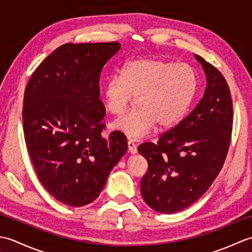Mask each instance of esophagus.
Returning a JSON list of instances; mask_svg holds the SVG:
<instances>
[{"mask_svg":"<svg viewBox=\"0 0 252 252\" xmlns=\"http://www.w3.org/2000/svg\"><path fill=\"white\" fill-rule=\"evenodd\" d=\"M127 149H129V153L134 155L137 153V147H136V144L133 142L132 140L127 141Z\"/></svg>","mask_w":252,"mask_h":252,"instance_id":"1","label":"esophagus"}]
</instances>
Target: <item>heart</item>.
Masks as SVG:
<instances>
[{
  "mask_svg": "<svg viewBox=\"0 0 252 252\" xmlns=\"http://www.w3.org/2000/svg\"><path fill=\"white\" fill-rule=\"evenodd\" d=\"M198 90V76L189 63L161 58H142L127 63L120 73H112L103 85L106 109L120 116L136 96L135 110L114 122L117 130L142 138L155 126L170 127L183 119Z\"/></svg>",
  "mask_w": 252,
  "mask_h": 252,
  "instance_id": "heart-1",
  "label": "heart"
}]
</instances>
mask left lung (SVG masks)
<instances>
[{
    "label": "left lung",
    "mask_w": 252,
    "mask_h": 252,
    "mask_svg": "<svg viewBox=\"0 0 252 252\" xmlns=\"http://www.w3.org/2000/svg\"><path fill=\"white\" fill-rule=\"evenodd\" d=\"M195 57L207 76L203 97L156 144L143 143L137 148L148 162L141 181L143 199L167 215L184 210L209 189L225 161L232 138L233 104L226 80L201 56Z\"/></svg>",
    "instance_id": "obj_1"
}]
</instances>
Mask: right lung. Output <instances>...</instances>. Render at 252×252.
Returning <instances> with one entry per match:
<instances>
[{"label": "right lung", "instance_id": "1", "mask_svg": "<svg viewBox=\"0 0 252 252\" xmlns=\"http://www.w3.org/2000/svg\"><path fill=\"white\" fill-rule=\"evenodd\" d=\"M118 42L63 44L32 73L25 90L23 126L37 179L58 201L82 207L103 190L126 154V137H104L99 77Z\"/></svg>", "mask_w": 252, "mask_h": 252}]
</instances>
